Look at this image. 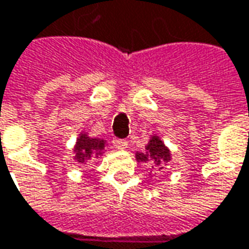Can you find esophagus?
Wrapping results in <instances>:
<instances>
[{
	"instance_id": "34e87169",
	"label": "esophagus",
	"mask_w": 249,
	"mask_h": 249,
	"mask_svg": "<svg viewBox=\"0 0 249 249\" xmlns=\"http://www.w3.org/2000/svg\"><path fill=\"white\" fill-rule=\"evenodd\" d=\"M113 146L116 148V149H119V151H124V149H127V141L126 140H113Z\"/></svg>"
}]
</instances>
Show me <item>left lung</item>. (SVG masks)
<instances>
[{"mask_svg":"<svg viewBox=\"0 0 249 249\" xmlns=\"http://www.w3.org/2000/svg\"><path fill=\"white\" fill-rule=\"evenodd\" d=\"M136 159L138 163H149L153 170H164L171 163V151L164 141L156 134L149 137V141L144 152H137Z\"/></svg>","mask_w":249,"mask_h":249,"instance_id":"obj_1","label":"left lung"}]
</instances>
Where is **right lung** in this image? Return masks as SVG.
<instances>
[{"label": "right lung", "mask_w": 249, "mask_h": 249, "mask_svg": "<svg viewBox=\"0 0 249 249\" xmlns=\"http://www.w3.org/2000/svg\"><path fill=\"white\" fill-rule=\"evenodd\" d=\"M107 141L104 138L90 137L86 131H81L74 145L72 159L81 164H90L91 160H96L104 155Z\"/></svg>", "instance_id": "1"}]
</instances>
